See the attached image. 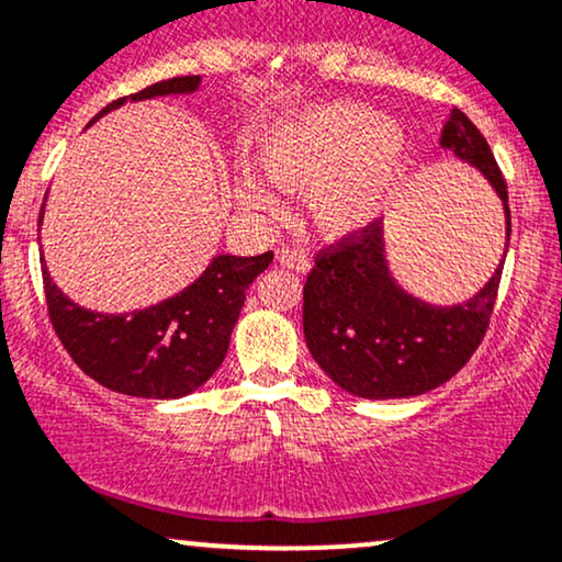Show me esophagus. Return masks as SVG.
I'll list each match as a JSON object with an SVG mask.
<instances>
[{"label":"esophagus","instance_id":"1","mask_svg":"<svg viewBox=\"0 0 562 562\" xmlns=\"http://www.w3.org/2000/svg\"><path fill=\"white\" fill-rule=\"evenodd\" d=\"M280 265L282 267H288V269H295V272H308L311 269V261H308V257H305L303 251H297V248H282L280 251Z\"/></svg>","mask_w":562,"mask_h":562}]
</instances>
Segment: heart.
Wrapping results in <instances>:
<instances>
[{
  "label": "heart",
  "mask_w": 562,
  "mask_h": 562,
  "mask_svg": "<svg viewBox=\"0 0 562 562\" xmlns=\"http://www.w3.org/2000/svg\"><path fill=\"white\" fill-rule=\"evenodd\" d=\"M409 160L407 134L371 105H314L269 126L259 142L265 173L290 189H311V217L326 238L371 228L400 189ZM238 202L272 212L277 199L259 176L236 181Z\"/></svg>",
  "instance_id": "1"
}]
</instances>
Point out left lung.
Segmentation results:
<instances>
[{"label": "left lung", "instance_id": "left-lung-1", "mask_svg": "<svg viewBox=\"0 0 562 562\" xmlns=\"http://www.w3.org/2000/svg\"><path fill=\"white\" fill-rule=\"evenodd\" d=\"M440 147L477 168L501 196L508 251V189L485 137L453 109L440 132ZM503 261L470 301L432 305L396 285L383 225L375 220L358 236L316 254L303 288L305 345L322 371L355 396L404 400L430 392L457 375L485 337Z\"/></svg>", "mask_w": 562, "mask_h": 562}]
</instances>
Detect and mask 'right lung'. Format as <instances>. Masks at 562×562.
Masks as SVG:
<instances>
[{"mask_svg": "<svg viewBox=\"0 0 562 562\" xmlns=\"http://www.w3.org/2000/svg\"><path fill=\"white\" fill-rule=\"evenodd\" d=\"M199 75L155 82L109 103L92 122L126 101L187 95L199 88ZM41 220L44 207L38 225ZM272 259V251L259 257L223 254L181 293L132 314H98L82 308L54 285L44 265L48 318L64 350L105 389L142 400H179L196 392L223 366L246 290Z\"/></svg>", "mask_w": 562, "mask_h": 562, "instance_id": "right-lung-1", "label": "right lung"}]
</instances>
